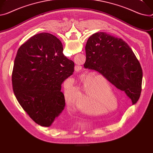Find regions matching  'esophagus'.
<instances>
[{
	"mask_svg": "<svg viewBox=\"0 0 153 153\" xmlns=\"http://www.w3.org/2000/svg\"><path fill=\"white\" fill-rule=\"evenodd\" d=\"M81 69H82V67L80 66H75V71L77 72V73H79V71H81Z\"/></svg>",
	"mask_w": 153,
	"mask_h": 153,
	"instance_id": "34e87169",
	"label": "esophagus"
}]
</instances>
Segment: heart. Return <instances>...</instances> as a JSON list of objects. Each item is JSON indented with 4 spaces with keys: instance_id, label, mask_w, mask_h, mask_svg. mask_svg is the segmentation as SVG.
<instances>
[{
    "instance_id": "obj_1",
    "label": "heart",
    "mask_w": 153,
    "mask_h": 153,
    "mask_svg": "<svg viewBox=\"0 0 153 153\" xmlns=\"http://www.w3.org/2000/svg\"><path fill=\"white\" fill-rule=\"evenodd\" d=\"M102 79L105 80V84H107L106 79L101 76L85 77L83 80V86L85 88L87 94L85 97V106L81 108L82 112L87 114L99 115L105 113L109 110H103L100 111H92L90 107H95L101 106L104 104L105 100H102L101 98H107V96H102L99 92V87L102 83ZM82 93L79 88L76 87H72L65 90V98L66 104L68 107L75 108L77 107V101L82 97ZM114 98V96H111Z\"/></svg>"
}]
</instances>
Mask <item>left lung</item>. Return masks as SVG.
<instances>
[{
  "label": "left lung",
  "mask_w": 153,
  "mask_h": 153,
  "mask_svg": "<svg viewBox=\"0 0 153 153\" xmlns=\"http://www.w3.org/2000/svg\"><path fill=\"white\" fill-rule=\"evenodd\" d=\"M85 68L99 72L135 104L140 98L143 73L132 49L121 38L105 32L89 37Z\"/></svg>",
  "instance_id": "obj_1"
}]
</instances>
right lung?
Instances as JSON below:
<instances>
[{
  "instance_id": "add662e5",
  "label": "right lung",
  "mask_w": 153,
  "mask_h": 153,
  "mask_svg": "<svg viewBox=\"0 0 153 153\" xmlns=\"http://www.w3.org/2000/svg\"><path fill=\"white\" fill-rule=\"evenodd\" d=\"M54 35H33L19 48L14 63L12 85L16 98L38 124L49 127L65 106L62 84L74 72V63L63 53Z\"/></svg>"
}]
</instances>
